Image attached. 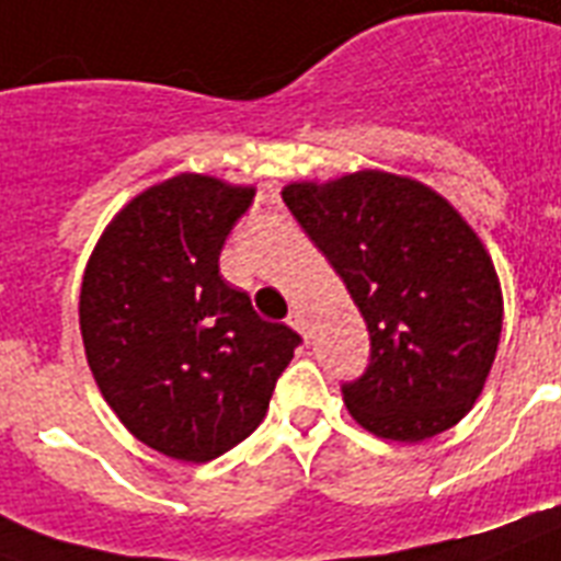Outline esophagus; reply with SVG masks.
Here are the masks:
<instances>
[{"label": "esophagus", "instance_id": "34e87169", "mask_svg": "<svg viewBox=\"0 0 561 561\" xmlns=\"http://www.w3.org/2000/svg\"><path fill=\"white\" fill-rule=\"evenodd\" d=\"M286 323H289L291 330H298L300 335L307 337V321H304V314H300V312H289V318H286Z\"/></svg>", "mask_w": 561, "mask_h": 561}]
</instances>
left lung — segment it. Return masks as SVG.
Instances as JSON below:
<instances>
[{
    "label": "left lung",
    "instance_id": "left-lung-1",
    "mask_svg": "<svg viewBox=\"0 0 561 561\" xmlns=\"http://www.w3.org/2000/svg\"><path fill=\"white\" fill-rule=\"evenodd\" d=\"M369 330V367L344 383L360 427L424 442L470 413L502 335V286L481 238L413 178L364 169L284 186Z\"/></svg>",
    "mask_w": 561,
    "mask_h": 561
}]
</instances>
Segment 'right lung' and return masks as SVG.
I'll use <instances>...</instances> for the list:
<instances>
[{"label":"right lung","instance_id":"1","mask_svg":"<svg viewBox=\"0 0 561 561\" xmlns=\"http://www.w3.org/2000/svg\"><path fill=\"white\" fill-rule=\"evenodd\" d=\"M254 186L178 174L119 208L88 257V367L134 438L203 465L252 436L300 344L220 275V249Z\"/></svg>","mask_w":561,"mask_h":561}]
</instances>
